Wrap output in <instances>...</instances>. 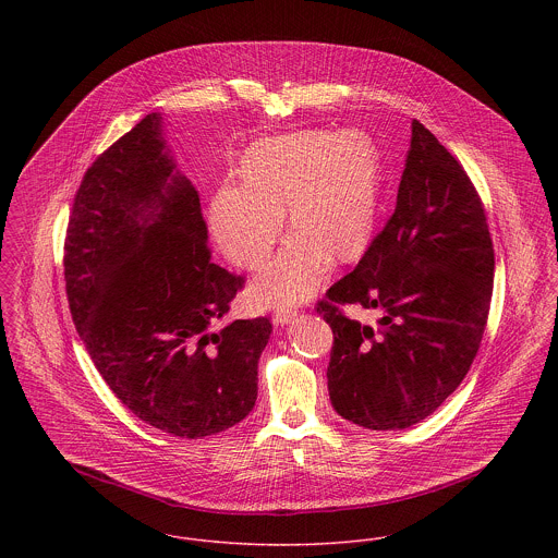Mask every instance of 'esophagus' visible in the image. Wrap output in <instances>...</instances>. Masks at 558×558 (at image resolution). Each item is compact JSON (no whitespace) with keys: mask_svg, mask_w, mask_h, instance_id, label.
Masks as SVG:
<instances>
[{"mask_svg":"<svg viewBox=\"0 0 558 558\" xmlns=\"http://www.w3.org/2000/svg\"><path fill=\"white\" fill-rule=\"evenodd\" d=\"M296 310L294 307H277V312H275V322L277 324H288V322H292V319L296 318Z\"/></svg>","mask_w":558,"mask_h":558,"instance_id":"34e87169","label":"esophagus"}]
</instances>
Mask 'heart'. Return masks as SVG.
Listing matches in <instances>:
<instances>
[{"instance_id":"heart-1","label":"heart","mask_w":558,"mask_h":558,"mask_svg":"<svg viewBox=\"0 0 558 558\" xmlns=\"http://www.w3.org/2000/svg\"><path fill=\"white\" fill-rule=\"evenodd\" d=\"M242 175L244 186L226 184L210 208L213 232L232 262L248 270L264 264L286 206L299 230L255 279L259 303L307 299L324 279L330 253L348 262L367 246L380 182L378 150L367 135L299 131L268 137L248 148Z\"/></svg>"}]
</instances>
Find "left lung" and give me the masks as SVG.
Wrapping results in <instances>:
<instances>
[{"mask_svg":"<svg viewBox=\"0 0 558 558\" xmlns=\"http://www.w3.org/2000/svg\"><path fill=\"white\" fill-rule=\"evenodd\" d=\"M494 246L475 184L418 120L398 206L359 266L316 303L332 328L328 396L367 429H405L466 378L487 324ZM376 311L378 327L340 310Z\"/></svg>","mask_w":558,"mask_h":558,"instance_id":"obj_1","label":"left lung"}]
</instances>
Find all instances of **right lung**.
Masks as SVG:
<instances>
[{"label":"right lung","instance_id":"obj_1","mask_svg":"<svg viewBox=\"0 0 558 558\" xmlns=\"http://www.w3.org/2000/svg\"><path fill=\"white\" fill-rule=\"evenodd\" d=\"M199 195L146 116L83 173L64 242L71 316L102 380L180 438L219 434L257 399L268 318L234 319L244 279L213 264Z\"/></svg>","mask_w":558,"mask_h":558}]
</instances>
